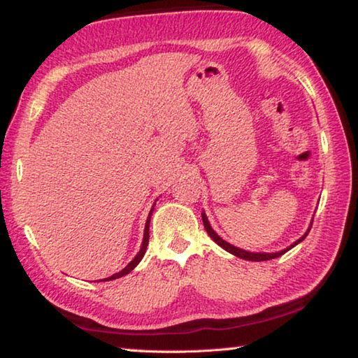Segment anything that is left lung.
<instances>
[{
    "label": "left lung",
    "mask_w": 358,
    "mask_h": 358,
    "mask_svg": "<svg viewBox=\"0 0 358 358\" xmlns=\"http://www.w3.org/2000/svg\"><path fill=\"white\" fill-rule=\"evenodd\" d=\"M202 221H203V226H205V230H207V234L210 235L211 238H213V241L215 243H217L220 245L222 250H226L227 252H230V254H234V256H237V257H240V259H245V260H254V262H260V260H270V259H276V257H280V256H282L284 252H287L289 250H292V248L295 246V245H299L300 241H303L306 238V235H308V232H310V229H311V226H310V229H308V232L303 235L301 238H299L295 241V243H292L290 246H287L286 250H282V251H278V252H250V251H245V250H240V248H237V246H234V245H230V243H227V241H224L220 235H217L213 229H211V226H210V222H208V220H207V215L205 213H202ZM313 224V222H311Z\"/></svg>",
    "instance_id": "left-lung-1"
}]
</instances>
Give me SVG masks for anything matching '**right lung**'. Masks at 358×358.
Wrapping results in <instances>:
<instances>
[{"label":"right lung","mask_w":358,"mask_h":358,"mask_svg":"<svg viewBox=\"0 0 358 358\" xmlns=\"http://www.w3.org/2000/svg\"><path fill=\"white\" fill-rule=\"evenodd\" d=\"M153 210H155V207L150 210V215H148V217H147V222H145V232H143V241H142V246H141V251L137 252V256L131 260V262L124 266L123 270L121 271H118V273H115V275H112V276H108V278H106V280H102V281H110V280H117V278H121V276H124V275H128L129 271H132L136 268V266L138 265V262H141L142 260V257L145 256V251H147V246H148V238H150V234H148V230H150V217H151V213H153Z\"/></svg>","instance_id":"1"}]
</instances>
